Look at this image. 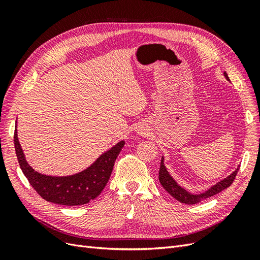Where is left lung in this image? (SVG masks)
Here are the masks:
<instances>
[{"label": "left lung", "mask_w": 260, "mask_h": 260, "mask_svg": "<svg viewBox=\"0 0 260 260\" xmlns=\"http://www.w3.org/2000/svg\"><path fill=\"white\" fill-rule=\"evenodd\" d=\"M224 77L226 78V80H230L229 77H228V75H226V73H224ZM239 168L235 169V171H233L229 177H226L225 179L221 180L220 182H218L214 186H211L209 190H207L206 192H204L202 194H198V195L188 193L187 191L184 190L183 187H181L174 179H172V177L169 175V172L167 171L166 167L164 166V157H162L161 161H160L158 178H159V182L162 185V187L172 196V198H175L180 203L187 204V205H194V204H198L201 201L205 200L207 198H211V196H214V195L220 193L221 191L225 190L226 187H229L233 183L235 177H237Z\"/></svg>", "instance_id": "left-lung-1"}]
</instances>
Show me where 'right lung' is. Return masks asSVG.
Wrapping results in <instances>:
<instances>
[{"instance_id":"obj_1","label":"right lung","mask_w":260,"mask_h":260,"mask_svg":"<svg viewBox=\"0 0 260 260\" xmlns=\"http://www.w3.org/2000/svg\"><path fill=\"white\" fill-rule=\"evenodd\" d=\"M14 143L19 166L31 186L43 200L65 206L83 205L98 198L107 184L115 160L124 145L121 141L79 174L69 177H51L39 174L27 164L16 129L14 133Z\"/></svg>"}]
</instances>
